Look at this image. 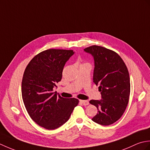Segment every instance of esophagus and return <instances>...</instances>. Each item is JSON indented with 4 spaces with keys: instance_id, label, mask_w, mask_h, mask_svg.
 <instances>
[{
    "instance_id": "1",
    "label": "esophagus",
    "mask_w": 150,
    "mask_h": 150,
    "mask_svg": "<svg viewBox=\"0 0 150 150\" xmlns=\"http://www.w3.org/2000/svg\"><path fill=\"white\" fill-rule=\"evenodd\" d=\"M80 103H82L84 106H86V105L89 104V102L88 100H80Z\"/></svg>"
}]
</instances>
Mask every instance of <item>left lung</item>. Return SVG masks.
Returning <instances> with one entry per match:
<instances>
[{"instance_id":"obj_1","label":"left lung","mask_w":150,"mask_h":150,"mask_svg":"<svg viewBox=\"0 0 150 150\" xmlns=\"http://www.w3.org/2000/svg\"><path fill=\"white\" fill-rule=\"evenodd\" d=\"M93 57V82L98 85L102 99L91 100L98 113L92 120L108 126L122 117L128 106L130 95V80L128 68L122 58L113 51L93 45L84 49Z\"/></svg>"}]
</instances>
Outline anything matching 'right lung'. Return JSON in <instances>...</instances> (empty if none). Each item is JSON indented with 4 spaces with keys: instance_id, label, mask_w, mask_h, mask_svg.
Here are the masks:
<instances>
[{
    "instance_id": "1",
    "label": "right lung",
    "mask_w": 150,
    "mask_h": 150,
    "mask_svg": "<svg viewBox=\"0 0 150 150\" xmlns=\"http://www.w3.org/2000/svg\"><path fill=\"white\" fill-rule=\"evenodd\" d=\"M73 50L49 49L39 53L26 66L22 81L24 106L35 122L47 129H55L69 119L79 104L75 98H66L54 93L61 81L66 62Z\"/></svg>"
}]
</instances>
